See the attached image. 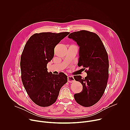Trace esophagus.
I'll return each mask as SVG.
<instances>
[{"label":"esophagus","mask_w":130,"mask_h":130,"mask_svg":"<svg viewBox=\"0 0 130 130\" xmlns=\"http://www.w3.org/2000/svg\"><path fill=\"white\" fill-rule=\"evenodd\" d=\"M68 82L69 83H72L75 81V79H74L73 77L72 76H68L67 78Z\"/></svg>","instance_id":"obj_1"}]
</instances>
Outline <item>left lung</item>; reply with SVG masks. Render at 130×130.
Segmentation results:
<instances>
[{"instance_id":"1","label":"left lung","mask_w":130,"mask_h":130,"mask_svg":"<svg viewBox=\"0 0 130 130\" xmlns=\"http://www.w3.org/2000/svg\"><path fill=\"white\" fill-rule=\"evenodd\" d=\"M68 37L80 47L78 66L87 69L85 78L74 76L83 85L82 91L74 95V98L80 105L89 107L100 100L106 87L109 68L107 53L99 36L94 32L81 30L71 33Z\"/></svg>"}]
</instances>
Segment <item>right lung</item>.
Masks as SVG:
<instances>
[{
    "instance_id": "right-lung-1",
    "label": "right lung",
    "mask_w": 130,
    "mask_h": 130,
    "mask_svg": "<svg viewBox=\"0 0 130 130\" xmlns=\"http://www.w3.org/2000/svg\"><path fill=\"white\" fill-rule=\"evenodd\" d=\"M69 34L35 33L25 46L21 58L22 80L29 97L39 106L53 104L67 82V76L63 72L55 75L48 72L47 65L54 57L55 47Z\"/></svg>"
}]
</instances>
